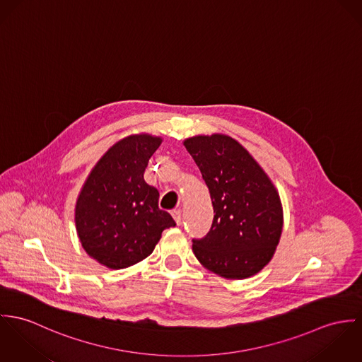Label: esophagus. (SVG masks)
<instances>
[{
    "label": "esophagus",
    "mask_w": 362,
    "mask_h": 362,
    "mask_svg": "<svg viewBox=\"0 0 362 362\" xmlns=\"http://www.w3.org/2000/svg\"><path fill=\"white\" fill-rule=\"evenodd\" d=\"M172 216H173L176 225L179 226V225L182 223V209H175V211L172 212Z\"/></svg>",
    "instance_id": "obj_1"
}]
</instances>
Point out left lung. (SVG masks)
Here are the masks:
<instances>
[{
  "label": "left lung",
  "mask_w": 362,
  "mask_h": 362,
  "mask_svg": "<svg viewBox=\"0 0 362 362\" xmlns=\"http://www.w3.org/2000/svg\"><path fill=\"white\" fill-rule=\"evenodd\" d=\"M183 144L200 169L215 214L209 232L193 239L194 255L226 279L258 274L281 239L283 211L275 186L229 136H196Z\"/></svg>",
  "instance_id": "1"
}]
</instances>
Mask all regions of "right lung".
I'll return each instance as SVG.
<instances>
[{
  "label": "right lung",
  "mask_w": 362,
  "mask_h": 362,
  "mask_svg": "<svg viewBox=\"0 0 362 362\" xmlns=\"http://www.w3.org/2000/svg\"><path fill=\"white\" fill-rule=\"evenodd\" d=\"M161 141L150 134L118 141L81 189L75 209L78 236L86 252L111 269L148 257L162 232L176 225L158 208V190L144 182V170Z\"/></svg>",
  "instance_id": "right-lung-1"
}]
</instances>
